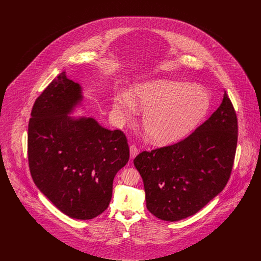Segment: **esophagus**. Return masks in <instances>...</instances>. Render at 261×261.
I'll use <instances>...</instances> for the list:
<instances>
[{
    "instance_id": "34e87169",
    "label": "esophagus",
    "mask_w": 261,
    "mask_h": 261,
    "mask_svg": "<svg viewBox=\"0 0 261 261\" xmlns=\"http://www.w3.org/2000/svg\"><path fill=\"white\" fill-rule=\"evenodd\" d=\"M139 152V149L137 148L136 145H131L130 146V158L133 160L136 158L137 154Z\"/></svg>"
}]
</instances>
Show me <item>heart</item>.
<instances>
[{
	"label": "heart",
	"mask_w": 261,
	"mask_h": 261,
	"mask_svg": "<svg viewBox=\"0 0 261 261\" xmlns=\"http://www.w3.org/2000/svg\"><path fill=\"white\" fill-rule=\"evenodd\" d=\"M134 99L144 112L143 125L149 139L158 144H170L191 133L205 116L211 97L204 88L188 82L159 79L137 85ZM131 96L114 98V110L123 118L137 113Z\"/></svg>",
	"instance_id": "1"
}]
</instances>
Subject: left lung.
<instances>
[{"mask_svg":"<svg viewBox=\"0 0 261 261\" xmlns=\"http://www.w3.org/2000/svg\"><path fill=\"white\" fill-rule=\"evenodd\" d=\"M238 119L224 90L220 107L185 139L144 150L134 160L148 211L164 221L194 215L223 190L232 172Z\"/></svg>","mask_w":261,"mask_h":261,"instance_id":"1","label":"left lung"}]
</instances>
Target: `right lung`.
Wrapping results in <instances>:
<instances>
[{"instance_id": "right-lung-1", "label": "right lung", "mask_w": 261, "mask_h": 261, "mask_svg": "<svg viewBox=\"0 0 261 261\" xmlns=\"http://www.w3.org/2000/svg\"><path fill=\"white\" fill-rule=\"evenodd\" d=\"M81 99L79 84L58 75L33 105L27 152L38 189L65 215L88 220L108 208L113 179L130 151L121 130L67 115Z\"/></svg>"}]
</instances>
